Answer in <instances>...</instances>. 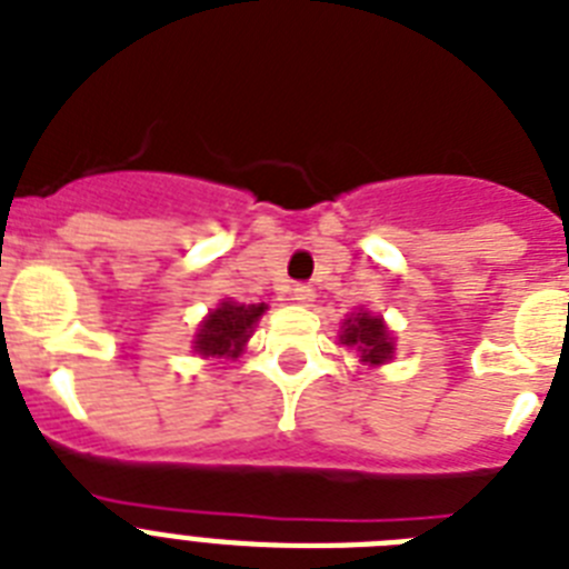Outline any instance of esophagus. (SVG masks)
I'll return each mask as SVG.
<instances>
[{
  "instance_id": "34e87169",
  "label": "esophagus",
  "mask_w": 569,
  "mask_h": 569,
  "mask_svg": "<svg viewBox=\"0 0 569 569\" xmlns=\"http://www.w3.org/2000/svg\"><path fill=\"white\" fill-rule=\"evenodd\" d=\"M290 296H293L296 305H311L313 299H317V293H313L311 284H296V288L290 290Z\"/></svg>"
}]
</instances>
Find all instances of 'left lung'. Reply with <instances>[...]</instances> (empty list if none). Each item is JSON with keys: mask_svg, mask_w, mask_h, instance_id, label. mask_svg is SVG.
<instances>
[{"mask_svg": "<svg viewBox=\"0 0 569 569\" xmlns=\"http://www.w3.org/2000/svg\"><path fill=\"white\" fill-rule=\"evenodd\" d=\"M340 342L349 346L360 355L366 366L389 363L396 355V340L389 335L387 322L380 317H372L369 311L351 313L340 328Z\"/></svg>", "mask_w": 569, "mask_h": 569, "instance_id": "left-lung-1", "label": "left lung"}]
</instances>
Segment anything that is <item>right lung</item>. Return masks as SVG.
I'll return each instance as SVG.
<instances>
[{
  "label": "right lung",
  "mask_w": 569,
  "mask_h": 569,
  "mask_svg": "<svg viewBox=\"0 0 569 569\" xmlns=\"http://www.w3.org/2000/svg\"><path fill=\"white\" fill-rule=\"evenodd\" d=\"M267 311L264 302L238 305L223 302L209 311V317L200 322L194 335V351L200 358H238L247 346V340L256 331V322Z\"/></svg>",
  "instance_id": "1"
}]
</instances>
